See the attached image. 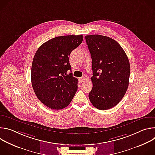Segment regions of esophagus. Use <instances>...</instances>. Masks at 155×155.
<instances>
[{"instance_id":"34e87169","label":"esophagus","mask_w":155,"mask_h":155,"mask_svg":"<svg viewBox=\"0 0 155 155\" xmlns=\"http://www.w3.org/2000/svg\"><path fill=\"white\" fill-rule=\"evenodd\" d=\"M84 80H85V78H84V77L80 78V81L81 83H82V82L84 81Z\"/></svg>"}]
</instances>
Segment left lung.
I'll return each instance as SVG.
<instances>
[{
	"instance_id": "8db88e82",
	"label": "left lung",
	"mask_w": 155,
	"mask_h": 155,
	"mask_svg": "<svg viewBox=\"0 0 155 155\" xmlns=\"http://www.w3.org/2000/svg\"><path fill=\"white\" fill-rule=\"evenodd\" d=\"M92 59L93 88L89 94L97 109L108 110L124 97L129 85L130 64L120 44L107 36L86 35Z\"/></svg>"
}]
</instances>
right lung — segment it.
Segmentation results:
<instances>
[{
    "label": "right lung",
    "instance_id": "add662e5",
    "mask_svg": "<svg viewBox=\"0 0 155 155\" xmlns=\"http://www.w3.org/2000/svg\"><path fill=\"white\" fill-rule=\"evenodd\" d=\"M83 35L54 37L37 50L32 64L31 82L38 100L47 107L59 110L72 101L78 88L69 56L83 41ZM68 70L71 73L67 74Z\"/></svg>",
    "mask_w": 155,
    "mask_h": 155
}]
</instances>
